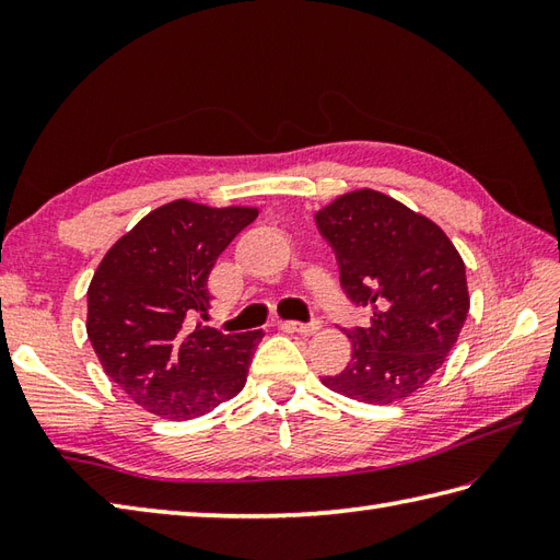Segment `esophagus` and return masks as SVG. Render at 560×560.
<instances>
[{"label":"esophagus","instance_id":"esophagus-1","mask_svg":"<svg viewBox=\"0 0 560 560\" xmlns=\"http://www.w3.org/2000/svg\"><path fill=\"white\" fill-rule=\"evenodd\" d=\"M319 327H323L319 319H313V323H291V319H287V323H281V329L299 331V335H315V331H319Z\"/></svg>","mask_w":560,"mask_h":560}]
</instances>
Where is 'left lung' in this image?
I'll return each instance as SVG.
<instances>
[{
	"label": "left lung",
	"mask_w": 560,
	"mask_h": 560,
	"mask_svg": "<svg viewBox=\"0 0 560 560\" xmlns=\"http://www.w3.org/2000/svg\"><path fill=\"white\" fill-rule=\"evenodd\" d=\"M315 221L347 299L371 313L349 329L351 363L323 383L365 404L413 395L445 363L469 313L459 253L431 219L375 189L335 199Z\"/></svg>",
	"instance_id": "obj_1"
}]
</instances>
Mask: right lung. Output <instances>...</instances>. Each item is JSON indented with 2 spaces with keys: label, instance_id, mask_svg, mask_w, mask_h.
Here are the masks:
<instances>
[{
  "label": "right lung",
  "instance_id": "right-lung-1",
  "mask_svg": "<svg viewBox=\"0 0 560 560\" xmlns=\"http://www.w3.org/2000/svg\"><path fill=\"white\" fill-rule=\"evenodd\" d=\"M257 209L175 199L147 213L103 257L89 287L86 331L103 371L139 407L185 421L245 387L261 331L195 325L209 311V273Z\"/></svg>",
  "mask_w": 560,
  "mask_h": 560
}]
</instances>
